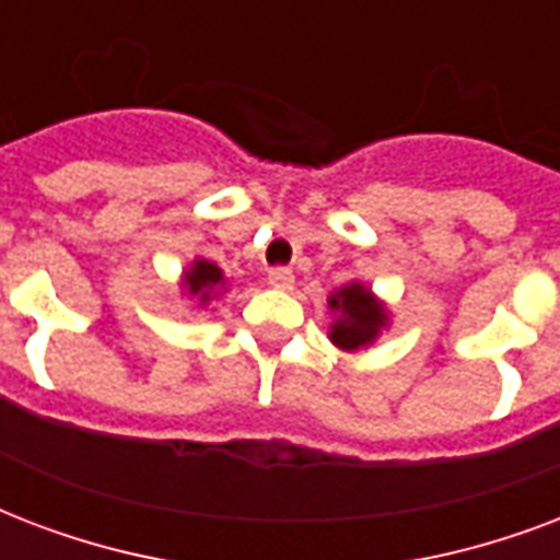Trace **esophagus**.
<instances>
[{"label":"esophagus","instance_id":"1","mask_svg":"<svg viewBox=\"0 0 560 560\" xmlns=\"http://www.w3.org/2000/svg\"><path fill=\"white\" fill-rule=\"evenodd\" d=\"M268 283L275 285V289H292V283H294L292 268L289 266L268 268Z\"/></svg>","mask_w":560,"mask_h":560}]
</instances>
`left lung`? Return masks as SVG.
<instances>
[{
  "label": "left lung",
  "instance_id": "1",
  "mask_svg": "<svg viewBox=\"0 0 560 560\" xmlns=\"http://www.w3.org/2000/svg\"><path fill=\"white\" fill-rule=\"evenodd\" d=\"M329 310L341 312V318L332 324L329 339L336 341L341 350L365 348L376 339V332L385 324L383 306L371 298L365 285H345L341 292L329 298Z\"/></svg>",
  "mask_w": 560,
  "mask_h": 560
}]
</instances>
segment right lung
<instances>
[{
	"instance_id": "obj_1",
	"label": "right lung",
	"mask_w": 560,
	"mask_h": 560,
	"mask_svg": "<svg viewBox=\"0 0 560 560\" xmlns=\"http://www.w3.org/2000/svg\"><path fill=\"white\" fill-rule=\"evenodd\" d=\"M219 283H221V271L212 266V262H207V259H198V262L192 266V271L186 275L189 292L201 294V301H207L212 289H215Z\"/></svg>"
}]
</instances>
